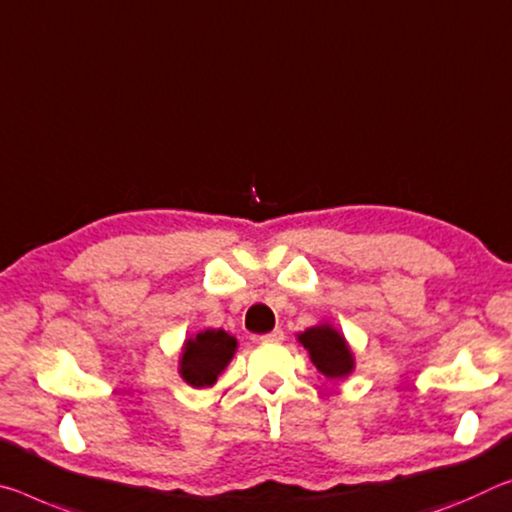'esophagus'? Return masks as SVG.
<instances>
[{
  "label": "esophagus",
  "instance_id": "1",
  "mask_svg": "<svg viewBox=\"0 0 512 512\" xmlns=\"http://www.w3.org/2000/svg\"><path fill=\"white\" fill-rule=\"evenodd\" d=\"M259 342H264V344H280V342H285V332H282L280 328H275V330L266 332V335L259 337Z\"/></svg>",
  "mask_w": 512,
  "mask_h": 512
}]
</instances>
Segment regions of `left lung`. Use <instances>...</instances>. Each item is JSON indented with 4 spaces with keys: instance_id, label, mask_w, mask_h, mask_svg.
<instances>
[{
    "instance_id": "8db88e82",
    "label": "left lung",
    "mask_w": 512,
    "mask_h": 512,
    "mask_svg": "<svg viewBox=\"0 0 512 512\" xmlns=\"http://www.w3.org/2000/svg\"><path fill=\"white\" fill-rule=\"evenodd\" d=\"M298 342L307 348L319 373L330 380L346 378L355 369L353 353L344 335H339V330L332 328L330 323H319V326L300 332Z\"/></svg>"
}]
</instances>
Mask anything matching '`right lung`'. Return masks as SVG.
<instances>
[{"instance_id":"1","label":"right lung","mask_w":512,"mask_h":512,"mask_svg":"<svg viewBox=\"0 0 512 512\" xmlns=\"http://www.w3.org/2000/svg\"><path fill=\"white\" fill-rule=\"evenodd\" d=\"M234 351H237V339L225 330H202L184 342L180 376L191 387H212L218 373L230 364Z\"/></svg>"}]
</instances>
